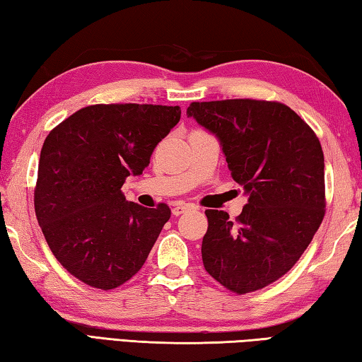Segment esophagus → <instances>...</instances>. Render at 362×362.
I'll use <instances>...</instances> for the list:
<instances>
[{
  "mask_svg": "<svg viewBox=\"0 0 362 362\" xmlns=\"http://www.w3.org/2000/svg\"><path fill=\"white\" fill-rule=\"evenodd\" d=\"M189 207H192V206H188V204H185V202L175 204V206L173 207V215L179 216V215H182V214H185Z\"/></svg>",
  "mask_w": 362,
  "mask_h": 362,
  "instance_id": "34e87169",
  "label": "esophagus"
}]
</instances>
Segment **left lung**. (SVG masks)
<instances>
[{"instance_id":"left-lung-1","label":"left lung","mask_w":362,"mask_h":362,"mask_svg":"<svg viewBox=\"0 0 362 362\" xmlns=\"http://www.w3.org/2000/svg\"><path fill=\"white\" fill-rule=\"evenodd\" d=\"M187 115L220 142L248 202L235 221L206 210V271L234 293L261 290L296 264L325 216V156L312 128L281 103H192Z\"/></svg>"}]
</instances>
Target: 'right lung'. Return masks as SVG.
I'll return each mask as SVG.
<instances>
[{
  "label": "right lung",
  "mask_w": 362,
  "mask_h": 362,
  "mask_svg": "<svg viewBox=\"0 0 362 362\" xmlns=\"http://www.w3.org/2000/svg\"><path fill=\"white\" fill-rule=\"evenodd\" d=\"M180 120L179 106L95 104L45 137L35 210L44 238L69 274L114 290L139 272L170 210L124 199L127 177L141 175L158 142Z\"/></svg>",
  "instance_id": "1"
}]
</instances>
